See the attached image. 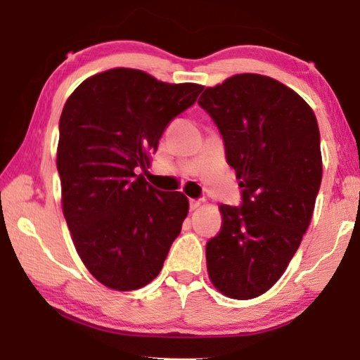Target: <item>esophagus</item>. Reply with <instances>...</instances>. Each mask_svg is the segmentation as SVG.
I'll return each mask as SVG.
<instances>
[{
	"instance_id": "esophagus-1",
	"label": "esophagus",
	"mask_w": 360,
	"mask_h": 360,
	"mask_svg": "<svg viewBox=\"0 0 360 360\" xmlns=\"http://www.w3.org/2000/svg\"><path fill=\"white\" fill-rule=\"evenodd\" d=\"M200 206H202V200H195V198L191 200V210H197Z\"/></svg>"
}]
</instances>
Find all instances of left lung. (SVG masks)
I'll return each instance as SVG.
<instances>
[{
  "label": "left lung",
  "instance_id": "1",
  "mask_svg": "<svg viewBox=\"0 0 360 360\" xmlns=\"http://www.w3.org/2000/svg\"><path fill=\"white\" fill-rule=\"evenodd\" d=\"M222 135L241 205H222V229L206 245L211 283L238 300L275 284L300 246L322 179L313 109L275 79L236 75L198 100Z\"/></svg>",
  "mask_w": 360,
  "mask_h": 360
}]
</instances>
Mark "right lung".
<instances>
[{
  "label": "right lung",
  "instance_id": "right-lung-1",
  "mask_svg": "<svg viewBox=\"0 0 360 360\" xmlns=\"http://www.w3.org/2000/svg\"><path fill=\"white\" fill-rule=\"evenodd\" d=\"M202 90L114 68L85 79L65 103L57 149L63 214L79 257L106 288L149 284L178 238L187 197L158 191L136 172H146L163 130Z\"/></svg>",
  "mask_w": 360,
  "mask_h": 360
}]
</instances>
